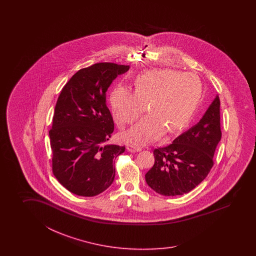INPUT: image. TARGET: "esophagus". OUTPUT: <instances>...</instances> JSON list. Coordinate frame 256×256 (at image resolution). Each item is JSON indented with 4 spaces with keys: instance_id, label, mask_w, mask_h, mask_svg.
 Segmentation results:
<instances>
[{
    "instance_id": "34e87169",
    "label": "esophagus",
    "mask_w": 256,
    "mask_h": 256,
    "mask_svg": "<svg viewBox=\"0 0 256 256\" xmlns=\"http://www.w3.org/2000/svg\"><path fill=\"white\" fill-rule=\"evenodd\" d=\"M127 150L130 152H140L142 149L140 147L136 146V144H129L127 146Z\"/></svg>"
}]
</instances>
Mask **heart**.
<instances>
[{"label":"heart","mask_w":256,"mask_h":256,"mask_svg":"<svg viewBox=\"0 0 256 256\" xmlns=\"http://www.w3.org/2000/svg\"><path fill=\"white\" fill-rule=\"evenodd\" d=\"M136 92L124 86L115 87L110 102L119 126L130 124L149 104L150 114L142 118L124 134L138 144L156 140L164 130L174 132L190 120L200 102L202 82L191 73L168 68L146 71L134 80Z\"/></svg>","instance_id":"b5f03b06"}]
</instances>
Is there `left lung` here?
<instances>
[{"label":"left lung","mask_w":256,"mask_h":256,"mask_svg":"<svg viewBox=\"0 0 256 256\" xmlns=\"http://www.w3.org/2000/svg\"><path fill=\"white\" fill-rule=\"evenodd\" d=\"M220 105L216 95L196 124L168 146L154 151V164L146 174L147 185L152 190L163 196H180L205 180L222 138Z\"/></svg>","instance_id":"obj_1"}]
</instances>
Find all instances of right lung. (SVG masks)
<instances>
[{
  "mask_svg": "<svg viewBox=\"0 0 256 256\" xmlns=\"http://www.w3.org/2000/svg\"><path fill=\"white\" fill-rule=\"evenodd\" d=\"M129 68L114 63L82 68L58 98L49 130L52 168L60 184L78 196L98 195L114 180V161L126 147L106 144L114 130L106 92Z\"/></svg>",
  "mask_w": 256,
  "mask_h": 256,
  "instance_id": "right-lung-1",
  "label": "right lung"
}]
</instances>
